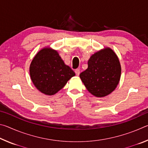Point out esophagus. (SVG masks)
Segmentation results:
<instances>
[{"label":"esophagus","mask_w":148,"mask_h":148,"mask_svg":"<svg viewBox=\"0 0 148 148\" xmlns=\"http://www.w3.org/2000/svg\"><path fill=\"white\" fill-rule=\"evenodd\" d=\"M75 73H76V76H79V73H80L79 70V69H76V70H75Z\"/></svg>","instance_id":"esophagus-1"}]
</instances>
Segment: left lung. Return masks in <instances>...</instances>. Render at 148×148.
I'll return each mask as SVG.
<instances>
[{
  "label": "left lung",
  "instance_id": "obj_1",
  "mask_svg": "<svg viewBox=\"0 0 148 148\" xmlns=\"http://www.w3.org/2000/svg\"><path fill=\"white\" fill-rule=\"evenodd\" d=\"M88 67L79 74L88 91L97 97H104L113 92L121 77V67L118 57L110 47L92 54Z\"/></svg>",
  "mask_w": 148,
  "mask_h": 148
}]
</instances>
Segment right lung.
<instances>
[{"label":"right lung","instance_id":"add662e5","mask_svg":"<svg viewBox=\"0 0 148 148\" xmlns=\"http://www.w3.org/2000/svg\"><path fill=\"white\" fill-rule=\"evenodd\" d=\"M30 76L36 88L42 93L53 95L75 76L74 72L64 64L57 51L46 47L32 59Z\"/></svg>","mask_w":148,"mask_h":148}]
</instances>
